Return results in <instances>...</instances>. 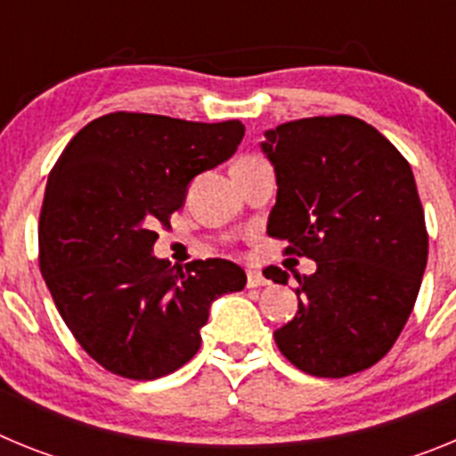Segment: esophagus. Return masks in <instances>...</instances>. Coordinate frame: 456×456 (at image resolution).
Masks as SVG:
<instances>
[{"label": "esophagus", "mask_w": 456, "mask_h": 456, "mask_svg": "<svg viewBox=\"0 0 456 456\" xmlns=\"http://www.w3.org/2000/svg\"><path fill=\"white\" fill-rule=\"evenodd\" d=\"M247 285H248V288H260V285H267V278L257 272V269H248V272H247Z\"/></svg>", "instance_id": "34e87169"}]
</instances>
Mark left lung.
I'll use <instances>...</instances> for the list:
<instances>
[{"instance_id": "left-lung-1", "label": "left lung", "mask_w": 456, "mask_h": 456, "mask_svg": "<svg viewBox=\"0 0 456 456\" xmlns=\"http://www.w3.org/2000/svg\"><path fill=\"white\" fill-rule=\"evenodd\" d=\"M276 171L269 237L315 260L297 278L299 310L273 331L289 363L313 377H349L390 352L409 320L429 237L402 152L365 120L315 116L265 132ZM273 283L288 272L265 269Z\"/></svg>"}]
</instances>
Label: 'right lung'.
<instances>
[{
    "mask_svg": "<svg viewBox=\"0 0 456 456\" xmlns=\"http://www.w3.org/2000/svg\"><path fill=\"white\" fill-rule=\"evenodd\" d=\"M241 136L240 120L116 111L82 127L56 159L38 221L40 273L75 340L109 372L151 381L183 368L212 301L247 285L231 260L183 269L152 256L157 225Z\"/></svg>",
    "mask_w": 456,
    "mask_h": 456,
    "instance_id": "add662e5",
    "label": "right lung"
}]
</instances>
